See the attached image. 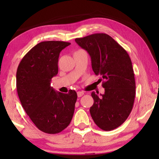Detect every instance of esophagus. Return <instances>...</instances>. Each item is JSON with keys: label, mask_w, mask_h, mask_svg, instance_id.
I'll return each mask as SVG.
<instances>
[{"label": "esophagus", "mask_w": 159, "mask_h": 159, "mask_svg": "<svg viewBox=\"0 0 159 159\" xmlns=\"http://www.w3.org/2000/svg\"><path fill=\"white\" fill-rule=\"evenodd\" d=\"M83 95H84V93L83 92H81V91H79V92H77V96L79 97V98L82 97Z\"/></svg>", "instance_id": "obj_1"}]
</instances>
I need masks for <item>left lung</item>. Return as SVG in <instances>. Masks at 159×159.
Masks as SVG:
<instances>
[{"label":"left lung","mask_w":159,"mask_h":159,"mask_svg":"<svg viewBox=\"0 0 159 159\" xmlns=\"http://www.w3.org/2000/svg\"><path fill=\"white\" fill-rule=\"evenodd\" d=\"M75 42L88 51L93 71L103 80L104 94L99 97L91 93L94 100L90 108L91 116L101 129H116L128 118L135 97V80L129 54L105 33L76 38Z\"/></svg>","instance_id":"1"}]
</instances>
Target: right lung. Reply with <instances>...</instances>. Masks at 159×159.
Listing matches in <instances>:
<instances>
[{
	"label": "right lung",
	"mask_w": 159,
	"mask_h": 159,
	"mask_svg": "<svg viewBox=\"0 0 159 159\" xmlns=\"http://www.w3.org/2000/svg\"><path fill=\"white\" fill-rule=\"evenodd\" d=\"M63 41H44L37 44L19 63L16 90L21 106L39 129L57 134L70 124L77 95L70 90L65 94L51 86L58 71L60 52L70 45Z\"/></svg>",
	"instance_id": "1"
}]
</instances>
